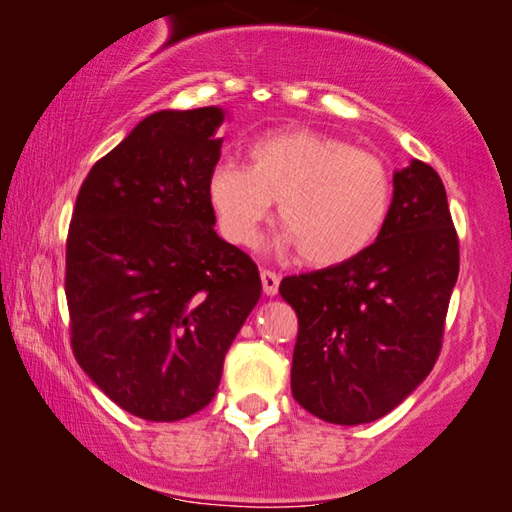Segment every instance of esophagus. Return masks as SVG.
Segmentation results:
<instances>
[{
	"label": "esophagus",
	"mask_w": 512,
	"mask_h": 512,
	"mask_svg": "<svg viewBox=\"0 0 512 512\" xmlns=\"http://www.w3.org/2000/svg\"><path fill=\"white\" fill-rule=\"evenodd\" d=\"M261 282H263V293L265 296H275L279 291V275L272 270H261Z\"/></svg>",
	"instance_id": "esophagus-1"
}]
</instances>
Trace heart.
Instances as JSON below:
<instances>
[{"instance_id": "b5f03b06", "label": "heart", "mask_w": 512, "mask_h": 512, "mask_svg": "<svg viewBox=\"0 0 512 512\" xmlns=\"http://www.w3.org/2000/svg\"><path fill=\"white\" fill-rule=\"evenodd\" d=\"M207 195L223 237L251 244L279 200L284 247L328 268L373 247L394 207V177L375 153L312 130L256 139L249 167L223 160L209 174Z\"/></svg>"}]
</instances>
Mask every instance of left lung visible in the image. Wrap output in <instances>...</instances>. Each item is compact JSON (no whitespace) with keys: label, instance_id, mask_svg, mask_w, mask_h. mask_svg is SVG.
Returning <instances> with one entry per match:
<instances>
[{"label":"left lung","instance_id":"8db88e82","mask_svg":"<svg viewBox=\"0 0 512 512\" xmlns=\"http://www.w3.org/2000/svg\"><path fill=\"white\" fill-rule=\"evenodd\" d=\"M459 275V237L438 172L412 160L394 174V207L352 261L284 277L298 314L293 398L331 424L375 422L436 366Z\"/></svg>","mask_w":512,"mask_h":512}]
</instances>
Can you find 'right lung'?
<instances>
[{"instance_id":"obj_1","label":"right lung","mask_w":512,"mask_h":512,"mask_svg":"<svg viewBox=\"0 0 512 512\" xmlns=\"http://www.w3.org/2000/svg\"><path fill=\"white\" fill-rule=\"evenodd\" d=\"M223 111H158L88 172L67 233L65 296L79 366L149 422L205 408L261 298L258 268L216 235L209 174Z\"/></svg>"}]
</instances>
